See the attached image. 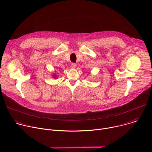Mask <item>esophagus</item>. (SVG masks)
I'll return each mask as SVG.
<instances>
[{
	"label": "esophagus",
	"mask_w": 152,
	"mask_h": 152,
	"mask_svg": "<svg viewBox=\"0 0 152 152\" xmlns=\"http://www.w3.org/2000/svg\"><path fill=\"white\" fill-rule=\"evenodd\" d=\"M76 66H77V65L75 63H72L71 64V66H72V68H75L76 67Z\"/></svg>",
	"instance_id": "34e87169"
}]
</instances>
